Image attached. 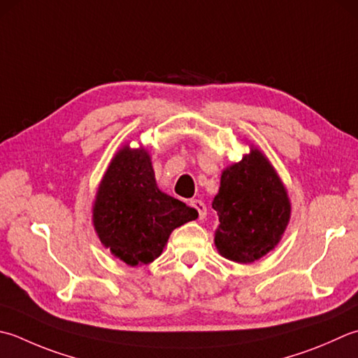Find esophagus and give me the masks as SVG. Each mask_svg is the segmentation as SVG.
<instances>
[{
    "label": "esophagus",
    "instance_id": "34e87169",
    "mask_svg": "<svg viewBox=\"0 0 358 358\" xmlns=\"http://www.w3.org/2000/svg\"><path fill=\"white\" fill-rule=\"evenodd\" d=\"M191 206L195 209V211L199 213V219L200 220L205 219V217H206V205H205V203H203L201 200L194 199V200H191Z\"/></svg>",
    "mask_w": 358,
    "mask_h": 358
}]
</instances>
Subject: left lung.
<instances>
[{"mask_svg": "<svg viewBox=\"0 0 358 358\" xmlns=\"http://www.w3.org/2000/svg\"><path fill=\"white\" fill-rule=\"evenodd\" d=\"M213 208L220 225L214 243L219 253L251 264L276 247L290 220V200L264 153L251 145L239 163L222 172Z\"/></svg>", "mask_w": 358, "mask_h": 358, "instance_id": "8db88e82", "label": "left lung"}]
</instances>
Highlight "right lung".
<instances>
[{
  "mask_svg": "<svg viewBox=\"0 0 358 358\" xmlns=\"http://www.w3.org/2000/svg\"><path fill=\"white\" fill-rule=\"evenodd\" d=\"M197 217L194 208L159 191L149 152L129 144L111 159L93 205L97 237L130 267L155 261L172 231Z\"/></svg>",
  "mask_w": 358,
  "mask_h": 358,
  "instance_id": "obj_1",
  "label": "right lung"
}]
</instances>
